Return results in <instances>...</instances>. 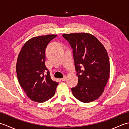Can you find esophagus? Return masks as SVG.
I'll use <instances>...</instances> for the list:
<instances>
[{"mask_svg": "<svg viewBox=\"0 0 129 129\" xmlns=\"http://www.w3.org/2000/svg\"><path fill=\"white\" fill-rule=\"evenodd\" d=\"M66 79H67V76H65L64 78H62V79H61V80L62 81H65V80H66Z\"/></svg>", "mask_w": 129, "mask_h": 129, "instance_id": "esophagus-1", "label": "esophagus"}]
</instances>
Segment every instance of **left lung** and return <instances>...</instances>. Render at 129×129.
Here are the masks:
<instances>
[{
	"label": "left lung",
	"instance_id": "obj_1",
	"mask_svg": "<svg viewBox=\"0 0 129 129\" xmlns=\"http://www.w3.org/2000/svg\"><path fill=\"white\" fill-rule=\"evenodd\" d=\"M62 37L73 49L78 83L72 91L83 103L94 101L104 91L110 77V62L104 45L87 33L64 34Z\"/></svg>",
	"mask_w": 129,
	"mask_h": 129
}]
</instances>
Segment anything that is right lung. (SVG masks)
<instances>
[{
  "instance_id": "right-lung-1",
  "label": "right lung",
  "mask_w": 129,
  "mask_h": 129,
  "mask_svg": "<svg viewBox=\"0 0 129 129\" xmlns=\"http://www.w3.org/2000/svg\"><path fill=\"white\" fill-rule=\"evenodd\" d=\"M57 35L33 37L24 44L18 57L16 71L19 84L28 97L42 103L55 92L58 83L53 81L45 64V49Z\"/></svg>"
}]
</instances>
